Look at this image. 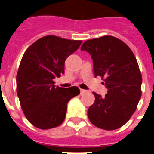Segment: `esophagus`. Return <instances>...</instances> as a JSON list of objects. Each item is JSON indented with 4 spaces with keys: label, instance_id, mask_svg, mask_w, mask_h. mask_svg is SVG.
<instances>
[{
    "label": "esophagus",
    "instance_id": "1",
    "mask_svg": "<svg viewBox=\"0 0 154 154\" xmlns=\"http://www.w3.org/2000/svg\"><path fill=\"white\" fill-rule=\"evenodd\" d=\"M80 92H81V95H84L85 94H86L87 91L86 90H85V89H80Z\"/></svg>",
    "mask_w": 154,
    "mask_h": 154
}]
</instances>
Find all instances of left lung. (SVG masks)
I'll return each instance as SVG.
<instances>
[{
  "instance_id": "obj_1",
  "label": "left lung",
  "mask_w": 154,
  "mask_h": 154,
  "mask_svg": "<svg viewBox=\"0 0 154 154\" xmlns=\"http://www.w3.org/2000/svg\"><path fill=\"white\" fill-rule=\"evenodd\" d=\"M81 49L91 55L94 75L104 80L108 89L105 97L93 93L89 121L100 129H118L134 114L141 97L142 77L136 57L125 42L112 36L88 40Z\"/></svg>"
}]
</instances>
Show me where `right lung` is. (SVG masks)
<instances>
[{
    "label": "right lung",
    "mask_w": 154,
    "mask_h": 154,
    "mask_svg": "<svg viewBox=\"0 0 154 154\" xmlns=\"http://www.w3.org/2000/svg\"><path fill=\"white\" fill-rule=\"evenodd\" d=\"M82 42L49 35L37 40L24 53L17 74V94L23 112L35 127L48 129L60 125L69 101L80 94L77 86L56 87L53 79L64 74L66 58Z\"/></svg>",
    "instance_id": "obj_1"
}]
</instances>
